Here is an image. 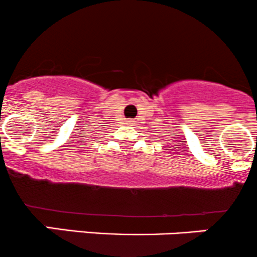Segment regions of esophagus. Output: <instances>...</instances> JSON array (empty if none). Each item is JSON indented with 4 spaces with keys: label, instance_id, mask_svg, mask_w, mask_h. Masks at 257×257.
<instances>
[{
    "label": "esophagus",
    "instance_id": "1",
    "mask_svg": "<svg viewBox=\"0 0 257 257\" xmlns=\"http://www.w3.org/2000/svg\"><path fill=\"white\" fill-rule=\"evenodd\" d=\"M134 120H127V125H134Z\"/></svg>",
    "mask_w": 257,
    "mask_h": 257
}]
</instances>
